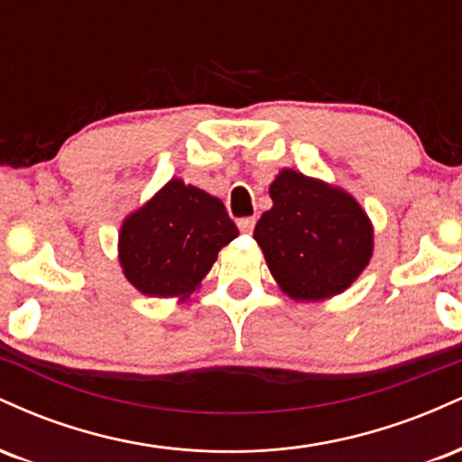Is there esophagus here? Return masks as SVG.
<instances>
[{
	"instance_id": "34e87169",
	"label": "esophagus",
	"mask_w": 462,
	"mask_h": 462,
	"mask_svg": "<svg viewBox=\"0 0 462 462\" xmlns=\"http://www.w3.org/2000/svg\"><path fill=\"white\" fill-rule=\"evenodd\" d=\"M254 226H256V219H254V217H243V219H238V230L245 232V235L254 230Z\"/></svg>"
}]
</instances>
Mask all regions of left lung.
<instances>
[{"instance_id": "obj_1", "label": "left lung", "mask_w": 462, "mask_h": 462, "mask_svg": "<svg viewBox=\"0 0 462 462\" xmlns=\"http://www.w3.org/2000/svg\"><path fill=\"white\" fill-rule=\"evenodd\" d=\"M273 206L254 227L275 282L289 298L321 301L343 293L374 254L367 213L346 190L293 169L269 187Z\"/></svg>"}]
</instances>
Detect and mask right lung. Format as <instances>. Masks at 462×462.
<instances>
[{"instance_id":"obj_1","label":"right lung","mask_w":462,"mask_h":462,"mask_svg":"<svg viewBox=\"0 0 462 462\" xmlns=\"http://www.w3.org/2000/svg\"><path fill=\"white\" fill-rule=\"evenodd\" d=\"M236 236L224 201L173 178L125 217L119 263L143 295L187 300L210 272L219 249Z\"/></svg>"}]
</instances>
